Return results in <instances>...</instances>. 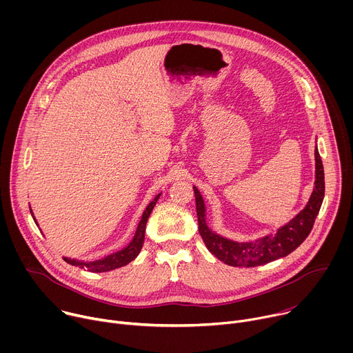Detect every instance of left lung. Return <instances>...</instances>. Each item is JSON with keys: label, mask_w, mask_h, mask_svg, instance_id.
Returning a JSON list of instances; mask_svg holds the SVG:
<instances>
[{"label": "left lung", "mask_w": 353, "mask_h": 353, "mask_svg": "<svg viewBox=\"0 0 353 353\" xmlns=\"http://www.w3.org/2000/svg\"><path fill=\"white\" fill-rule=\"evenodd\" d=\"M316 157V181L307 205L292 221L279 228L276 233L264 236L256 241H233L212 232L205 221V204L196 187H194L195 205L198 216V230L207 248L211 253L232 267H257L278 259L286 257L306 240L313 229L324 199V168L320 154L314 150Z\"/></svg>", "instance_id": "8db88e82"}]
</instances>
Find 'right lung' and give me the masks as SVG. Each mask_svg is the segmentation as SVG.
Here are the masks:
<instances>
[{
	"label": "right lung",
	"mask_w": 353,
	"mask_h": 353,
	"mask_svg": "<svg viewBox=\"0 0 353 353\" xmlns=\"http://www.w3.org/2000/svg\"><path fill=\"white\" fill-rule=\"evenodd\" d=\"M161 194H158L154 201H150V204L146 207V210L143 211L142 214V218L138 223V228H137V232L132 237V240L130 241V244L121 250H119L117 253H113V254H109L106 256L105 259H100V260H96V261H89V263H85V261H78V260H72V259H65L64 260L71 264V265H75V267H81L83 270H88L90 272H108V271H112V270H116V268H120V267H124L127 265L128 263H131L132 260L137 259V256L139 254V251L142 248V244H143V239H145V228H146V222H148V218L150 215V212H152L154 207L157 205L158 199H159ZM32 214V211H30ZM34 219V218H33ZM36 222V219H34ZM37 225V223H36Z\"/></svg>",
	"instance_id": "1"
}]
</instances>
